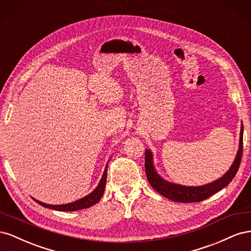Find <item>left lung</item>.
I'll use <instances>...</instances> for the list:
<instances>
[{"mask_svg":"<svg viewBox=\"0 0 251 251\" xmlns=\"http://www.w3.org/2000/svg\"><path fill=\"white\" fill-rule=\"evenodd\" d=\"M242 154H243V125L241 126L239 150L232 165L221 178L211 182V183L201 185V186H185V185L172 183V182L164 180L162 177H160V175H158V173L156 172L154 163H153L154 162L153 155H151V151L148 149L146 150V162H144V168H146V174H147L149 183L153 186V188L156 192L165 197V198H168L172 201L182 202V203L200 202L207 199L208 197L218 193L219 191H221L222 188H224L226 185H228L230 183L240 168Z\"/></svg>","mask_w":251,"mask_h":251,"instance_id":"8db88e82","label":"left lung"}]
</instances>
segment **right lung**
Masks as SVG:
<instances>
[{"label": "right lung", "mask_w": 251, "mask_h": 251, "mask_svg": "<svg viewBox=\"0 0 251 251\" xmlns=\"http://www.w3.org/2000/svg\"><path fill=\"white\" fill-rule=\"evenodd\" d=\"M107 172H108V164L105 165V169H104L102 177L100 179V182L98 183L97 187L94 189V191L91 194H89L88 196L83 197V198L75 201V202L68 203V204H62V205H50V204L41 202L39 200H35V199H33V200L44 207L55 209V210H59V211H75V210L91 207L92 205L96 204L98 201H100L103 195L105 183H107Z\"/></svg>", "instance_id": "1"}]
</instances>
